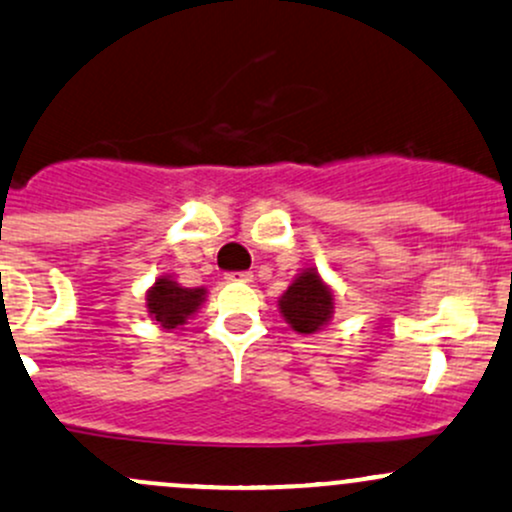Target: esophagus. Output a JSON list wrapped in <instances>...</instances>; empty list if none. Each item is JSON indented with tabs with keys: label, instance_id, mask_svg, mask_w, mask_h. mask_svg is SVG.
Listing matches in <instances>:
<instances>
[{
	"label": "esophagus",
	"instance_id": "obj_1",
	"mask_svg": "<svg viewBox=\"0 0 512 512\" xmlns=\"http://www.w3.org/2000/svg\"><path fill=\"white\" fill-rule=\"evenodd\" d=\"M228 282H252V272H228L226 274Z\"/></svg>",
	"mask_w": 512,
	"mask_h": 512
}]
</instances>
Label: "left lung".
<instances>
[{
    "mask_svg": "<svg viewBox=\"0 0 512 512\" xmlns=\"http://www.w3.org/2000/svg\"><path fill=\"white\" fill-rule=\"evenodd\" d=\"M279 308L296 333L311 335L333 316V291L320 282L316 269H306L279 299Z\"/></svg>",
    "mask_w": 512,
    "mask_h": 512,
    "instance_id": "8db88e82",
    "label": "left lung"
}]
</instances>
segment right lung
Wrapping results in <instances>:
<instances>
[{
  "mask_svg": "<svg viewBox=\"0 0 512 512\" xmlns=\"http://www.w3.org/2000/svg\"><path fill=\"white\" fill-rule=\"evenodd\" d=\"M204 289H184L172 279H157L153 289L148 291V313L162 328L172 330L187 323L196 308L204 301Z\"/></svg>",
  "mask_w": 512,
  "mask_h": 512,
  "instance_id": "add662e5",
  "label": "right lung"
}]
</instances>
